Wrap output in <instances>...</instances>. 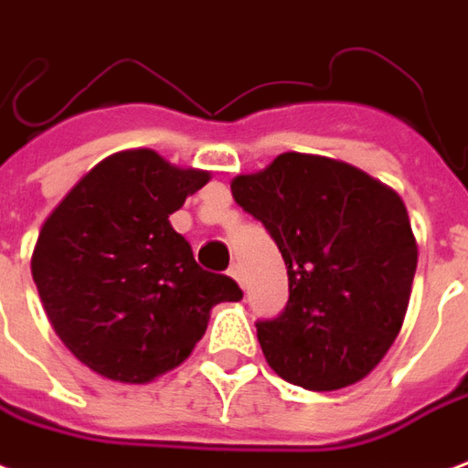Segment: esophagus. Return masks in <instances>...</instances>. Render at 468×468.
Returning <instances> with one entry per match:
<instances>
[{"label":"esophagus","instance_id":"1","mask_svg":"<svg viewBox=\"0 0 468 468\" xmlns=\"http://www.w3.org/2000/svg\"><path fill=\"white\" fill-rule=\"evenodd\" d=\"M228 275H230V278H233L235 282H238V285H240V287L245 285L243 270H240V265H238V262H233V265H230V268H228Z\"/></svg>","mask_w":468,"mask_h":468}]
</instances>
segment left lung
<instances>
[{
  "instance_id": "left-lung-1",
  "label": "left lung",
  "mask_w": 468,
  "mask_h": 468,
  "mask_svg": "<svg viewBox=\"0 0 468 468\" xmlns=\"http://www.w3.org/2000/svg\"><path fill=\"white\" fill-rule=\"evenodd\" d=\"M230 190L287 268L285 310L255 322L268 365L313 392L359 382L392 347L410 304L417 240L399 196L355 165L304 154L278 155Z\"/></svg>"
}]
</instances>
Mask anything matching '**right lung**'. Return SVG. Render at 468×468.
<instances>
[{"mask_svg":"<svg viewBox=\"0 0 468 468\" xmlns=\"http://www.w3.org/2000/svg\"><path fill=\"white\" fill-rule=\"evenodd\" d=\"M138 148L86 173L41 225L31 275L51 327L93 372L144 384L188 357L233 278L207 272L168 216L207 183Z\"/></svg>","mask_w":468,"mask_h":468,"instance_id":"add662e5","label":"right lung"}]
</instances>
